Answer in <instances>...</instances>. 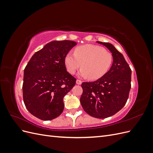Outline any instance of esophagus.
I'll list each match as a JSON object with an SVG mask.
<instances>
[{
  "label": "esophagus",
  "mask_w": 153,
  "mask_h": 153,
  "mask_svg": "<svg viewBox=\"0 0 153 153\" xmlns=\"http://www.w3.org/2000/svg\"><path fill=\"white\" fill-rule=\"evenodd\" d=\"M76 84H78V85H81L82 82L81 80H76Z\"/></svg>",
  "instance_id": "34e87169"
}]
</instances>
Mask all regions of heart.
I'll use <instances>...</instances> for the list:
<instances>
[{
  "mask_svg": "<svg viewBox=\"0 0 153 153\" xmlns=\"http://www.w3.org/2000/svg\"><path fill=\"white\" fill-rule=\"evenodd\" d=\"M64 62L67 71L71 75L82 66L79 75L95 80L109 70L113 62V55L100 46L85 45L77 47L74 53H68Z\"/></svg>",
  "mask_w": 153,
  "mask_h": 153,
  "instance_id": "b5f03b06",
  "label": "heart"
}]
</instances>
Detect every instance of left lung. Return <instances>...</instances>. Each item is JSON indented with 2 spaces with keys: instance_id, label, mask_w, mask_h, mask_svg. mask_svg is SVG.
<instances>
[{
  "instance_id": "obj_1",
  "label": "left lung",
  "mask_w": 153,
  "mask_h": 153,
  "mask_svg": "<svg viewBox=\"0 0 153 153\" xmlns=\"http://www.w3.org/2000/svg\"><path fill=\"white\" fill-rule=\"evenodd\" d=\"M107 48L113 55L110 70L98 80L83 82L82 106L91 116L105 119L122 109L131 89V70L121 53L109 43L97 41Z\"/></svg>"
}]
</instances>
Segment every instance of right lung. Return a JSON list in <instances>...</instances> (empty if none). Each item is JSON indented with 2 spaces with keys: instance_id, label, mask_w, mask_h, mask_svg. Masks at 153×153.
<instances>
[{
  "instance_id": "add662e5",
  "label": "right lung",
  "mask_w": 153,
  "mask_h": 153,
  "mask_svg": "<svg viewBox=\"0 0 153 153\" xmlns=\"http://www.w3.org/2000/svg\"><path fill=\"white\" fill-rule=\"evenodd\" d=\"M76 45L73 41H53L36 52L24 69L23 99L29 112L50 121L64 110L63 98L76 84L67 71L64 60Z\"/></svg>"
}]
</instances>
